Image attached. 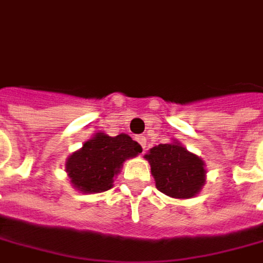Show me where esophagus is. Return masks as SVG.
Returning <instances> with one entry per match:
<instances>
[{"mask_svg":"<svg viewBox=\"0 0 263 263\" xmlns=\"http://www.w3.org/2000/svg\"><path fill=\"white\" fill-rule=\"evenodd\" d=\"M137 141L141 144V147H143V152H145V147H147V141H145V137H137Z\"/></svg>","mask_w":263,"mask_h":263,"instance_id":"obj_1","label":"esophagus"}]
</instances>
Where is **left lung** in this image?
I'll return each instance as SVG.
<instances>
[{
	"label": "left lung",
	"mask_w": 263,
	"mask_h": 263,
	"mask_svg": "<svg viewBox=\"0 0 263 263\" xmlns=\"http://www.w3.org/2000/svg\"><path fill=\"white\" fill-rule=\"evenodd\" d=\"M152 166L156 189L172 199H193L206 182L204 162L181 143L159 144L144 156Z\"/></svg>",
	"instance_id": "1"
}]
</instances>
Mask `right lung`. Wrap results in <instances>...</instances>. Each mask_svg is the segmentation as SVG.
<instances>
[{"mask_svg":"<svg viewBox=\"0 0 263 263\" xmlns=\"http://www.w3.org/2000/svg\"><path fill=\"white\" fill-rule=\"evenodd\" d=\"M141 152V145L126 134L109 137L104 132H97L67 157L66 172L79 193H103L113 187L123 162L137 157Z\"/></svg>","mask_w":263,"mask_h":263,"instance_id":"add662e5","label":"right lung"}]
</instances>
